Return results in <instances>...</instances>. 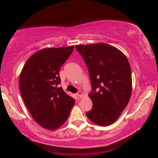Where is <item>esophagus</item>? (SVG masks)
Wrapping results in <instances>:
<instances>
[{"mask_svg": "<svg viewBox=\"0 0 158 158\" xmlns=\"http://www.w3.org/2000/svg\"><path fill=\"white\" fill-rule=\"evenodd\" d=\"M77 97H78L79 98H83V93L82 92V91H78V93H77Z\"/></svg>", "mask_w": 158, "mask_h": 158, "instance_id": "obj_1", "label": "esophagus"}]
</instances>
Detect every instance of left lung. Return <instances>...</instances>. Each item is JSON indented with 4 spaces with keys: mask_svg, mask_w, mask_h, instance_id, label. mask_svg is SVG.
<instances>
[{
    "mask_svg": "<svg viewBox=\"0 0 158 158\" xmlns=\"http://www.w3.org/2000/svg\"><path fill=\"white\" fill-rule=\"evenodd\" d=\"M88 67L93 108L86 116L94 124L108 126L119 117L131 94V67L124 53L111 45L98 43L75 46Z\"/></svg>",
    "mask_w": 158,
    "mask_h": 158,
    "instance_id": "left-lung-1",
    "label": "left lung"
}]
</instances>
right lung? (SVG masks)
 Returning a JSON list of instances; mask_svg holds the SVG:
<instances>
[{
	"instance_id": "right-lung-1",
	"label": "right lung",
	"mask_w": 158,
	"mask_h": 158,
	"mask_svg": "<svg viewBox=\"0 0 158 158\" xmlns=\"http://www.w3.org/2000/svg\"><path fill=\"white\" fill-rule=\"evenodd\" d=\"M73 49V45L40 49L27 60L20 73L23 102L34 121L49 130L61 127L75 104V99L58 87L60 69Z\"/></svg>"
}]
</instances>
